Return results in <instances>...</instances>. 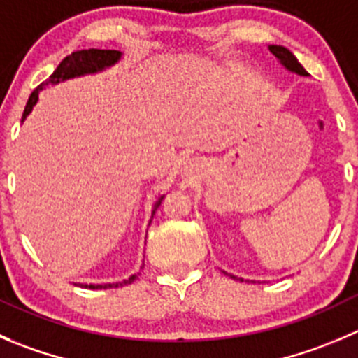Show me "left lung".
Returning a JSON list of instances; mask_svg holds the SVG:
<instances>
[{
    "mask_svg": "<svg viewBox=\"0 0 358 358\" xmlns=\"http://www.w3.org/2000/svg\"><path fill=\"white\" fill-rule=\"evenodd\" d=\"M268 50H271V52L274 54L275 57H278L279 63L283 64V66L287 68L288 71H294V73L302 75V77H306V75H308V71L304 70V66H302V64L299 63L297 57H295L294 54H292L290 50L287 49V47H283V45H268ZM224 274H227V272H224ZM228 275H230V278H234V279H237L236 275H232V274H228ZM241 281H243V279H241Z\"/></svg>",
    "mask_w": 358,
    "mask_h": 358,
    "instance_id": "obj_1",
    "label": "left lung"
}]
</instances>
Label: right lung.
<instances>
[{"label":"right lung","mask_w":358,"mask_h":358,"mask_svg":"<svg viewBox=\"0 0 358 358\" xmlns=\"http://www.w3.org/2000/svg\"><path fill=\"white\" fill-rule=\"evenodd\" d=\"M121 56H122V52H119V50H101V49H84V50H75V52H71L70 56H66L59 64H57V68L54 70V73L50 75L49 79H47L45 83L40 84V86L33 91L31 96H29V100H28V103H26V108H24L22 122L26 121V117H28L29 114H31L33 107H35L36 101H38L40 91L45 90L49 84L50 86H54V84L64 83V80L75 79V77H83V75L103 71L105 68L114 66V64L121 59ZM163 196L165 195L158 196V200L155 202L152 214H155V210L159 207ZM138 275H141V272L130 275L128 279H122V281H119V283H107V285H80L79 283V285L84 288H91V290H101V288L105 290V288H117V287H124V285H131L135 279L138 278Z\"/></svg>","instance_id":"obj_1"}]
</instances>
